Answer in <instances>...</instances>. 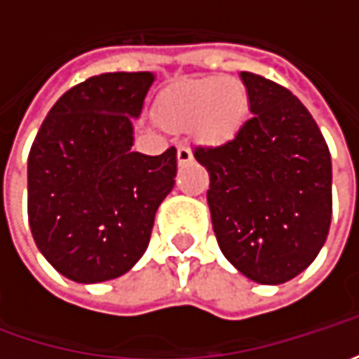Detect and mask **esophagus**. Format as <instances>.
Returning a JSON list of instances; mask_svg holds the SVG:
<instances>
[{"label": "esophagus", "mask_w": 359, "mask_h": 359, "mask_svg": "<svg viewBox=\"0 0 359 359\" xmlns=\"http://www.w3.org/2000/svg\"><path fill=\"white\" fill-rule=\"evenodd\" d=\"M189 159H191V149L187 145H180L177 147V161L180 163H187Z\"/></svg>", "instance_id": "34e87169"}]
</instances>
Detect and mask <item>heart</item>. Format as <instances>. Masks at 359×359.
<instances>
[{
  "mask_svg": "<svg viewBox=\"0 0 359 359\" xmlns=\"http://www.w3.org/2000/svg\"><path fill=\"white\" fill-rule=\"evenodd\" d=\"M248 114V90L236 77L184 79L158 100V118L170 130H189L208 144L236 137Z\"/></svg>",
  "mask_w": 359,
  "mask_h": 359,
  "instance_id": "1",
  "label": "heart"
}]
</instances>
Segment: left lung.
<instances>
[{
    "mask_svg": "<svg viewBox=\"0 0 359 359\" xmlns=\"http://www.w3.org/2000/svg\"><path fill=\"white\" fill-rule=\"evenodd\" d=\"M252 118L233 140L196 147L210 173L208 203L219 250L257 283L310 266L332 224V158L306 105L280 83L241 72Z\"/></svg>",
    "mask_w": 359,
    "mask_h": 359,
    "instance_id": "1",
    "label": "left lung"
}]
</instances>
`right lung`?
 I'll use <instances>...</instances> for the list:
<instances>
[{
	"label": "right lung",
	"instance_id": "right-lung-1",
	"mask_svg": "<svg viewBox=\"0 0 359 359\" xmlns=\"http://www.w3.org/2000/svg\"><path fill=\"white\" fill-rule=\"evenodd\" d=\"M154 76L116 72L67 90L49 109L27 158V217L35 245L65 278L114 280L144 255L159 203L172 191L175 147L133 151Z\"/></svg>",
	"mask_w": 359,
	"mask_h": 359
}]
</instances>
